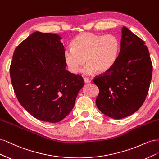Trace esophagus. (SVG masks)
<instances>
[{
    "label": "esophagus",
    "mask_w": 159,
    "mask_h": 159,
    "mask_svg": "<svg viewBox=\"0 0 159 159\" xmlns=\"http://www.w3.org/2000/svg\"><path fill=\"white\" fill-rule=\"evenodd\" d=\"M84 82H85V84H89V83L91 82V80H90L89 79L87 78H84Z\"/></svg>",
    "instance_id": "34e87169"
}]
</instances>
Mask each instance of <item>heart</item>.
<instances>
[{"instance_id":"1","label":"heart","mask_w":159,"mask_h":159,"mask_svg":"<svg viewBox=\"0 0 159 159\" xmlns=\"http://www.w3.org/2000/svg\"><path fill=\"white\" fill-rule=\"evenodd\" d=\"M71 45L64 53L66 64L71 72L78 74L86 62L88 64L83 70L85 75L109 71L117 61L120 48L119 41L115 36L92 32L80 34L72 40Z\"/></svg>"}]
</instances>
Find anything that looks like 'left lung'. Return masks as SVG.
I'll return each mask as SVG.
<instances>
[{
    "mask_svg": "<svg viewBox=\"0 0 159 159\" xmlns=\"http://www.w3.org/2000/svg\"><path fill=\"white\" fill-rule=\"evenodd\" d=\"M117 61L93 80L99 89L96 105L115 119L129 116L141 107L148 93L152 66L145 43L123 26Z\"/></svg>",
    "mask_w": 159,
    "mask_h": 159,
    "instance_id": "left-lung-1",
    "label": "left lung"
}]
</instances>
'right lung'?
Masks as SVG:
<instances>
[{
  "label": "right lung",
  "mask_w": 159,
  "mask_h": 159,
  "mask_svg": "<svg viewBox=\"0 0 159 159\" xmlns=\"http://www.w3.org/2000/svg\"><path fill=\"white\" fill-rule=\"evenodd\" d=\"M62 38L35 32L13 54L12 84L19 103L34 117L55 123L73 109L84 79L66 69Z\"/></svg>",
  "instance_id": "right-lung-1"
}]
</instances>
